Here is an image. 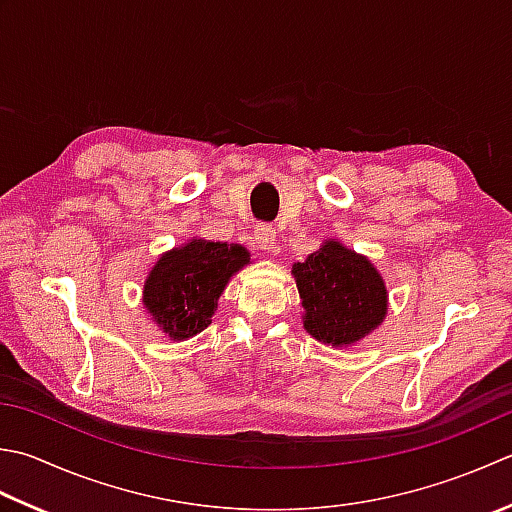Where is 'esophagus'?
<instances>
[{
    "label": "esophagus",
    "instance_id": "1",
    "mask_svg": "<svg viewBox=\"0 0 512 512\" xmlns=\"http://www.w3.org/2000/svg\"><path fill=\"white\" fill-rule=\"evenodd\" d=\"M253 244L257 246V250H273L275 244H277L275 228L268 226V224H259V226L255 228Z\"/></svg>",
    "mask_w": 512,
    "mask_h": 512
}]
</instances>
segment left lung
I'll return each mask as SVG.
<instances>
[{
  "label": "left lung",
  "instance_id": "left-lung-1",
  "mask_svg": "<svg viewBox=\"0 0 512 512\" xmlns=\"http://www.w3.org/2000/svg\"><path fill=\"white\" fill-rule=\"evenodd\" d=\"M304 328L324 344L359 342L384 322L386 286L366 257L328 242L293 266Z\"/></svg>",
  "mask_w": 512,
  "mask_h": 512
}]
</instances>
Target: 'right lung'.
Returning a JSON list of instances; mask_svg holds the SVG:
<instances>
[{"label": "right lung", "mask_w": 512, "mask_h": 512, "mask_svg": "<svg viewBox=\"0 0 512 512\" xmlns=\"http://www.w3.org/2000/svg\"><path fill=\"white\" fill-rule=\"evenodd\" d=\"M248 259L242 246L193 239L159 257L146 279L144 306L168 337L188 339L202 333L228 279Z\"/></svg>", "instance_id": "obj_1"}]
</instances>
